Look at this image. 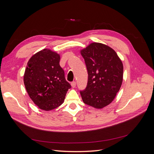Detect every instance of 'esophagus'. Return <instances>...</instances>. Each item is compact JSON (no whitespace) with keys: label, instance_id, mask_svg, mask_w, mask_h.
<instances>
[{"label":"esophagus","instance_id":"34e87169","mask_svg":"<svg viewBox=\"0 0 154 154\" xmlns=\"http://www.w3.org/2000/svg\"><path fill=\"white\" fill-rule=\"evenodd\" d=\"M71 87H72V88H74V87H76V82H72L71 83Z\"/></svg>","mask_w":154,"mask_h":154}]
</instances>
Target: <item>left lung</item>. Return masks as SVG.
I'll return each mask as SVG.
<instances>
[{
    "label": "left lung",
    "instance_id": "left-lung-1",
    "mask_svg": "<svg viewBox=\"0 0 154 154\" xmlns=\"http://www.w3.org/2000/svg\"><path fill=\"white\" fill-rule=\"evenodd\" d=\"M88 71V83L80 94L83 103L97 109L109 105L119 92L123 80V65L109 45L92 42L80 50Z\"/></svg>",
    "mask_w": 154,
    "mask_h": 154
}]
</instances>
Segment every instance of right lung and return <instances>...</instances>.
<instances>
[{
	"instance_id": "right-lung-1",
	"label": "right lung",
	"mask_w": 154,
	"mask_h": 154,
	"mask_svg": "<svg viewBox=\"0 0 154 154\" xmlns=\"http://www.w3.org/2000/svg\"><path fill=\"white\" fill-rule=\"evenodd\" d=\"M60 55L49 49L33 54L24 74L26 91L39 109L49 111L61 105L71 85L60 66Z\"/></svg>"
}]
</instances>
